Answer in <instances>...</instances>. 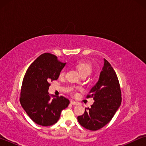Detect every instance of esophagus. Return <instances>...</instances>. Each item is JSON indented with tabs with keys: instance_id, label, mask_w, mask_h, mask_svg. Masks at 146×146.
<instances>
[{
	"instance_id": "obj_1",
	"label": "esophagus",
	"mask_w": 146,
	"mask_h": 146,
	"mask_svg": "<svg viewBox=\"0 0 146 146\" xmlns=\"http://www.w3.org/2000/svg\"><path fill=\"white\" fill-rule=\"evenodd\" d=\"M71 104L72 105H75V106L79 105L78 102H75V101H73V100H71Z\"/></svg>"
}]
</instances>
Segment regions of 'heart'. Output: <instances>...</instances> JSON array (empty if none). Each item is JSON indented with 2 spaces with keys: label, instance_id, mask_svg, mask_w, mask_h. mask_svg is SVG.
Wrapping results in <instances>:
<instances>
[{
  "label": "heart",
  "instance_id": "heart-1",
  "mask_svg": "<svg viewBox=\"0 0 146 146\" xmlns=\"http://www.w3.org/2000/svg\"><path fill=\"white\" fill-rule=\"evenodd\" d=\"M76 68L81 75L87 74L89 75L92 71V66L90 63L88 62H80L76 64ZM60 76H63L65 75V70H62L60 73ZM73 89H71V90H73Z\"/></svg>",
  "mask_w": 146,
  "mask_h": 146
}]
</instances>
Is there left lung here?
Wrapping results in <instances>:
<instances>
[{
	"instance_id": "1",
	"label": "left lung",
	"mask_w": 146,
	"mask_h": 146,
	"mask_svg": "<svg viewBox=\"0 0 146 146\" xmlns=\"http://www.w3.org/2000/svg\"><path fill=\"white\" fill-rule=\"evenodd\" d=\"M90 97L95 100L91 108L85 109L84 113L77 119L86 129L97 131L110 122L122 102L117 75L106 59L98 82L87 95Z\"/></svg>"
}]
</instances>
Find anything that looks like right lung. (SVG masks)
<instances>
[{"mask_svg":"<svg viewBox=\"0 0 146 146\" xmlns=\"http://www.w3.org/2000/svg\"><path fill=\"white\" fill-rule=\"evenodd\" d=\"M66 63L52 54H42L32 63L24 76L20 102L36 124L49 126L59 120L62 111L70 104L60 96L51 99L48 93L51 81L57 80Z\"/></svg>","mask_w":146,"mask_h":146,"instance_id":"add662e5","label":"right lung"}]
</instances>
